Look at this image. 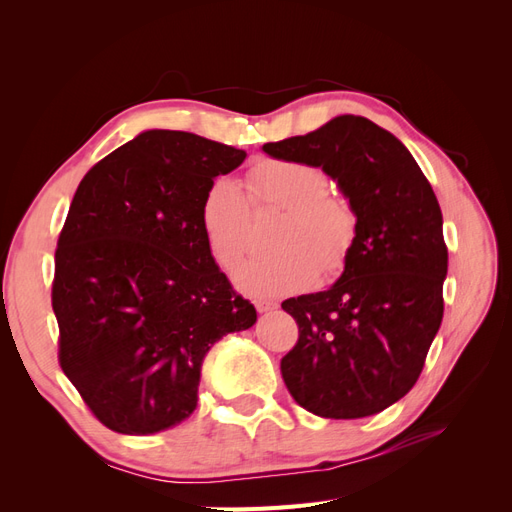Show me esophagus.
Instances as JSON below:
<instances>
[{"mask_svg": "<svg viewBox=\"0 0 512 512\" xmlns=\"http://www.w3.org/2000/svg\"><path fill=\"white\" fill-rule=\"evenodd\" d=\"M256 309L260 314H267V312H273V309H277V303L275 301H267V299H260L254 303Z\"/></svg>", "mask_w": 512, "mask_h": 512, "instance_id": "34e87169", "label": "esophagus"}]
</instances>
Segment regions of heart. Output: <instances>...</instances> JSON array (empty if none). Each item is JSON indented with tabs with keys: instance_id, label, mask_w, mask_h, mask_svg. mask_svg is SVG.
<instances>
[{
	"instance_id": "b5f03b06",
	"label": "heart",
	"mask_w": 512,
	"mask_h": 512,
	"mask_svg": "<svg viewBox=\"0 0 512 512\" xmlns=\"http://www.w3.org/2000/svg\"><path fill=\"white\" fill-rule=\"evenodd\" d=\"M243 190L215 177L200 198L198 222L211 258L230 269L243 256L250 232V204L284 211L275 230L277 250L247 258L235 282L252 297H280L312 286L316 277L342 273L356 241L350 200L329 192V177L316 164L262 158L245 170ZM248 198L245 199L244 196Z\"/></svg>"
}]
</instances>
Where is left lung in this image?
Here are the masks:
<instances>
[{
	"mask_svg": "<svg viewBox=\"0 0 512 512\" xmlns=\"http://www.w3.org/2000/svg\"><path fill=\"white\" fill-rule=\"evenodd\" d=\"M262 151L320 166L359 224L342 277L282 303L299 324L280 365L286 389L324 418L382 412L416 384L442 322L448 250L438 198L412 153L359 115Z\"/></svg>",
	"mask_w": 512,
	"mask_h": 512,
	"instance_id": "obj_1",
	"label": "left lung"
}]
</instances>
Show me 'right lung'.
<instances>
[{
	"label": "right lung",
	"mask_w": 512,
	"mask_h": 512,
	"mask_svg": "<svg viewBox=\"0 0 512 512\" xmlns=\"http://www.w3.org/2000/svg\"><path fill=\"white\" fill-rule=\"evenodd\" d=\"M247 153L149 130L76 188L55 250L59 365L98 421L149 436L185 421L211 346L256 322L198 222L207 185Z\"/></svg>",
	"instance_id": "obj_1"
}]
</instances>
